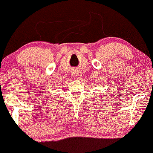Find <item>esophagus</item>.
I'll use <instances>...</instances> for the list:
<instances>
[{
    "mask_svg": "<svg viewBox=\"0 0 153 153\" xmlns=\"http://www.w3.org/2000/svg\"><path fill=\"white\" fill-rule=\"evenodd\" d=\"M72 75H73V76H77V75H78V72H76V71L73 72V73H72Z\"/></svg>",
    "mask_w": 153,
    "mask_h": 153,
    "instance_id": "esophagus-1",
    "label": "esophagus"
}]
</instances>
